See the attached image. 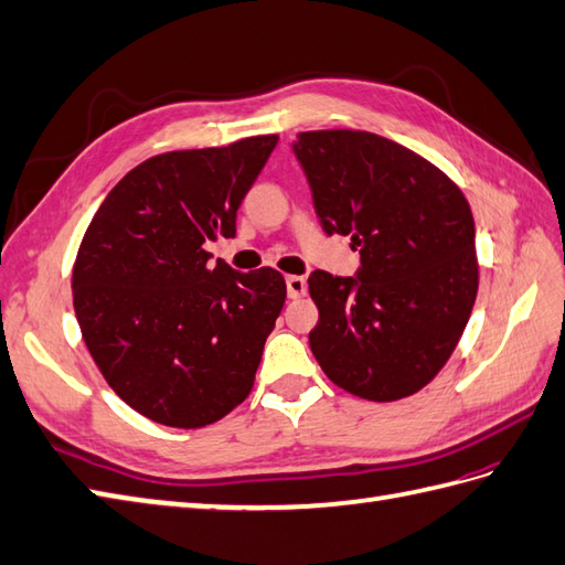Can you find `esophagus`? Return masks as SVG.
<instances>
[{
  "label": "esophagus",
  "instance_id": "34e87169",
  "mask_svg": "<svg viewBox=\"0 0 565 565\" xmlns=\"http://www.w3.org/2000/svg\"><path fill=\"white\" fill-rule=\"evenodd\" d=\"M285 285H287V297L290 299H299L307 295V280L301 278V275H287Z\"/></svg>",
  "mask_w": 565,
  "mask_h": 565
}]
</instances>
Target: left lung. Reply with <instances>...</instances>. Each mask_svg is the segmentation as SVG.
Here are the masks:
<instances>
[{"instance_id":"8db88e82","label":"left lung","mask_w":565,"mask_h":565,"mask_svg":"<svg viewBox=\"0 0 565 565\" xmlns=\"http://www.w3.org/2000/svg\"><path fill=\"white\" fill-rule=\"evenodd\" d=\"M292 153L326 235L350 237L362 256L350 278L309 275L316 362L364 401L422 391L456 350L477 299L475 220L462 191L369 131H305Z\"/></svg>"}]
</instances>
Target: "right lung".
<instances>
[{
	"instance_id": "obj_1",
	"label": "right lung",
	"mask_w": 565,
	"mask_h": 565,
	"mask_svg": "<svg viewBox=\"0 0 565 565\" xmlns=\"http://www.w3.org/2000/svg\"><path fill=\"white\" fill-rule=\"evenodd\" d=\"M278 136L141 162L100 203L76 256V321L100 374L139 415L177 429L252 393L285 305L278 270L211 266Z\"/></svg>"
}]
</instances>
